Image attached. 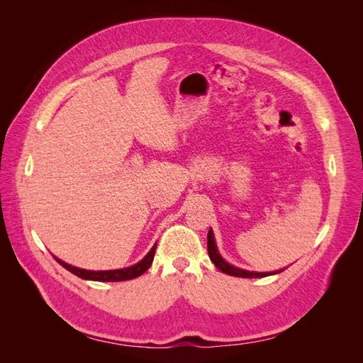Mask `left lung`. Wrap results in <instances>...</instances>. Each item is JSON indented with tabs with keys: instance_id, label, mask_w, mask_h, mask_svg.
I'll list each match as a JSON object with an SVG mask.
<instances>
[{
	"instance_id": "1",
	"label": "left lung",
	"mask_w": 363,
	"mask_h": 363,
	"mask_svg": "<svg viewBox=\"0 0 363 363\" xmlns=\"http://www.w3.org/2000/svg\"><path fill=\"white\" fill-rule=\"evenodd\" d=\"M207 251H208V257H211V260L213 262V265L219 271H223L224 274H228V276L244 277V279H257V277L272 276V274H279V272L283 271V269H279V271H269V272H256V271H247V269L230 265V263L227 260H224V257L219 255L212 228L208 230V233H207Z\"/></svg>"
}]
</instances>
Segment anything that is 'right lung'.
Here are the masks:
<instances>
[{
    "label": "right lung",
    "instance_id": "1",
    "mask_svg": "<svg viewBox=\"0 0 363 363\" xmlns=\"http://www.w3.org/2000/svg\"><path fill=\"white\" fill-rule=\"evenodd\" d=\"M156 247L157 244L152 245V248L147 252V256L139 260L138 263L127 268H121V269H108V271H89V269H82V268H77L69 265V263L63 262L60 259H57L54 256L60 265L63 268H67L69 272L75 274L77 277L84 279V280H94V281H124V280H131V279H136L139 276H142L152 263V259H155V252H156Z\"/></svg>",
    "mask_w": 363,
    "mask_h": 363
}]
</instances>
